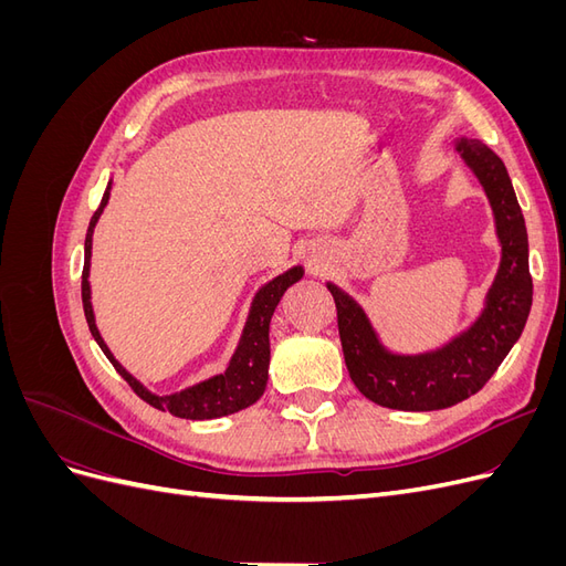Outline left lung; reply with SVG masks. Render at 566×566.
<instances>
[{
    "mask_svg": "<svg viewBox=\"0 0 566 566\" xmlns=\"http://www.w3.org/2000/svg\"><path fill=\"white\" fill-rule=\"evenodd\" d=\"M453 148L489 198L501 262L479 316L447 345L418 354L391 352L366 310L328 281L349 378L373 403L394 410H439L465 401L486 385L520 339L531 310L528 238L503 160L479 139L458 136Z\"/></svg>",
    "mask_w": 566,
    "mask_h": 566,
    "instance_id": "left-lung-1",
    "label": "left lung"
}]
</instances>
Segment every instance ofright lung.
Instances as JSON below:
<instances>
[{"label":"right lung","mask_w":566,"mask_h":566,"mask_svg":"<svg viewBox=\"0 0 566 566\" xmlns=\"http://www.w3.org/2000/svg\"><path fill=\"white\" fill-rule=\"evenodd\" d=\"M111 188L113 179L106 186V193L101 198L98 210L94 212L87 238H84V269H82V306H84V318H87V325L92 331V337L96 339V345L101 352L106 354L113 368L123 375V378L129 382V387L139 394V397L150 403L158 410H169V413L177 418L186 420H214V418H224L231 413H238L248 406H252L256 399L262 397L266 389L269 380V323L273 312L285 295V290L290 285H295L304 276V266H290L287 271L279 273L276 279L266 281L260 290H256L248 318L241 331V337H238V345L229 358V364L224 373H217L208 380H200L191 387H184L179 391H169V394H156L150 391L144 382H139L134 375L117 361L108 345L101 337L96 328V318H94V306H92V285H90V269H92V238L94 229L98 224L101 214H104L106 205L111 200Z\"/></svg>","instance_id":"1"}]
</instances>
